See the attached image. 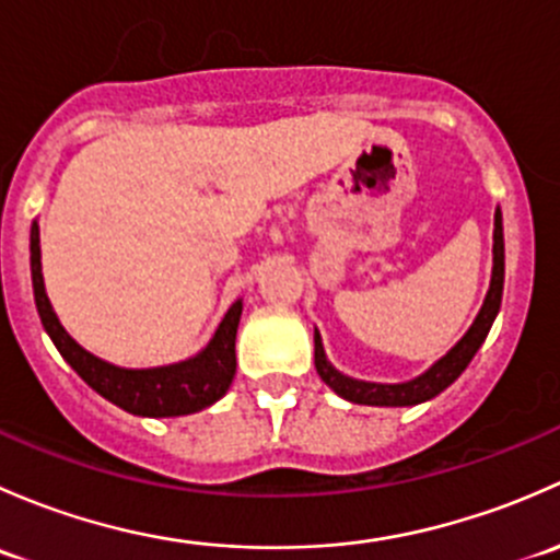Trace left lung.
<instances>
[{
    "label": "left lung",
    "instance_id": "8db88e82",
    "mask_svg": "<svg viewBox=\"0 0 560 560\" xmlns=\"http://www.w3.org/2000/svg\"><path fill=\"white\" fill-rule=\"evenodd\" d=\"M501 291H504V229H501V210H495L493 215V275H491V288H488V296L482 302L480 315L469 326V331L458 339V345L447 355H442L434 366L425 369L420 377L407 380V383H364V380H353L348 374L337 372L326 361L323 353L320 334L315 328V369H318L320 380L339 394L342 399L353 401V405H369V407H412L420 401L434 399L436 394L447 388L460 377L469 361L475 359V353L480 350V345L486 342L488 331H491L495 313L501 307Z\"/></svg>",
    "mask_w": 560,
    "mask_h": 560
}]
</instances>
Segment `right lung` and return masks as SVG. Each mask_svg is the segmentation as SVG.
Wrapping results in <instances>:
<instances>
[{
	"mask_svg": "<svg viewBox=\"0 0 560 560\" xmlns=\"http://www.w3.org/2000/svg\"><path fill=\"white\" fill-rule=\"evenodd\" d=\"M28 250H32V285L34 302H37L39 320L45 331L54 339L65 361L91 388L115 407L126 409L142 418H177V415H191L199 409L215 405L232 385L234 372H237V353H234V339H237V326L242 315V302H234L229 313L223 315L221 326L212 334L210 345L194 359L180 361L170 366L153 369H124L96 359L89 350L80 348L67 328L56 318L50 299L45 293L43 264H39V226L32 223V237H28Z\"/></svg>",
	"mask_w": 560,
	"mask_h": 560,
	"instance_id": "right-lung-1",
	"label": "right lung"
}]
</instances>
